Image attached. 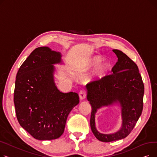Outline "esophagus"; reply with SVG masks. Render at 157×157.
I'll return each instance as SVG.
<instances>
[{
    "label": "esophagus",
    "instance_id": "obj_1",
    "mask_svg": "<svg viewBox=\"0 0 157 157\" xmlns=\"http://www.w3.org/2000/svg\"><path fill=\"white\" fill-rule=\"evenodd\" d=\"M86 93L85 90H81V91L79 92V97L80 100H81V101L84 100L86 97Z\"/></svg>",
    "mask_w": 157,
    "mask_h": 157
}]
</instances>
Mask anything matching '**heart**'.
I'll list each match as a JSON object with an SVG mask.
<instances>
[{
  "label": "heart",
  "mask_w": 157,
  "mask_h": 157,
  "mask_svg": "<svg viewBox=\"0 0 157 157\" xmlns=\"http://www.w3.org/2000/svg\"><path fill=\"white\" fill-rule=\"evenodd\" d=\"M102 60V58L99 56H94L92 57H90L89 59H86L84 65L86 68H91L94 66H95L96 64L99 63ZM110 68V63L104 61L100 63H98L95 69H94L92 78H90V81L93 79H98L102 78L105 72L108 71Z\"/></svg>",
  "instance_id": "obj_1"
}]
</instances>
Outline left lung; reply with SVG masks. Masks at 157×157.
Here are the masks:
<instances>
[{
  "label": "left lung",
  "instance_id": "left-lung-1",
  "mask_svg": "<svg viewBox=\"0 0 157 157\" xmlns=\"http://www.w3.org/2000/svg\"><path fill=\"white\" fill-rule=\"evenodd\" d=\"M113 52L118 58L113 74L86 86L87 100L92 106L90 127L95 137L102 142L125 138L136 125L143 107L144 87L138 67L124 53L118 49ZM115 105L121 109V127L114 133H101L95 126V114L103 106Z\"/></svg>",
  "mask_w": 157,
  "mask_h": 157
}]
</instances>
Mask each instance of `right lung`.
I'll return each instance as SVG.
<instances>
[{
  "mask_svg": "<svg viewBox=\"0 0 157 157\" xmlns=\"http://www.w3.org/2000/svg\"><path fill=\"white\" fill-rule=\"evenodd\" d=\"M60 52L47 46L33 51L16 74L14 92L20 125L38 140L60 137L69 113L79 102L78 94L63 93L54 79V65L63 64Z\"/></svg>",
  "mask_w": 157,
  "mask_h": 157,
  "instance_id": "right-lung-1",
  "label": "right lung"
}]
</instances>
